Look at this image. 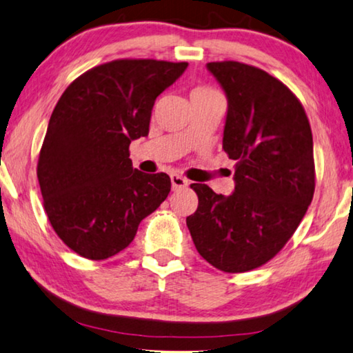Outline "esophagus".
Segmentation results:
<instances>
[{"instance_id":"1","label":"esophagus","mask_w":353,"mask_h":353,"mask_svg":"<svg viewBox=\"0 0 353 353\" xmlns=\"http://www.w3.org/2000/svg\"><path fill=\"white\" fill-rule=\"evenodd\" d=\"M170 181H172V189L173 190L188 186L186 178H183L181 175H176V173H173V175H170Z\"/></svg>"}]
</instances>
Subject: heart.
<instances>
[{
	"label": "heart",
	"instance_id": "b5f03b06",
	"mask_svg": "<svg viewBox=\"0 0 353 353\" xmlns=\"http://www.w3.org/2000/svg\"><path fill=\"white\" fill-rule=\"evenodd\" d=\"M221 97L214 89L211 88H195L190 92V101L192 100H206V98H214Z\"/></svg>",
	"mask_w": 353,
	"mask_h": 353
}]
</instances>
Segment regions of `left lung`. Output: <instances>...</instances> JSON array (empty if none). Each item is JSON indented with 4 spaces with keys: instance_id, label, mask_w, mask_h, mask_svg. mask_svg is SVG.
I'll use <instances>...</instances> for the list:
<instances>
[{
    "instance_id": "left-lung-1",
    "label": "left lung",
    "mask_w": 353,
    "mask_h": 353,
    "mask_svg": "<svg viewBox=\"0 0 353 353\" xmlns=\"http://www.w3.org/2000/svg\"><path fill=\"white\" fill-rule=\"evenodd\" d=\"M206 68L227 95L222 147L236 161L234 190L192 184L199 208L186 223L208 263L247 272L285 247L313 200V134L296 95L261 68L234 61Z\"/></svg>"
}]
</instances>
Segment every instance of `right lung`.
<instances>
[{"instance_id":"right-lung-1","label":"right lung","mask_w":353,"mask_h":353,"mask_svg":"<svg viewBox=\"0 0 353 353\" xmlns=\"http://www.w3.org/2000/svg\"><path fill=\"white\" fill-rule=\"evenodd\" d=\"M186 68L188 62L112 61L81 74L57 101L37 178L51 227L78 255H117L169 195V175L132 169L128 148L148 136L154 100Z\"/></svg>"}]
</instances>
